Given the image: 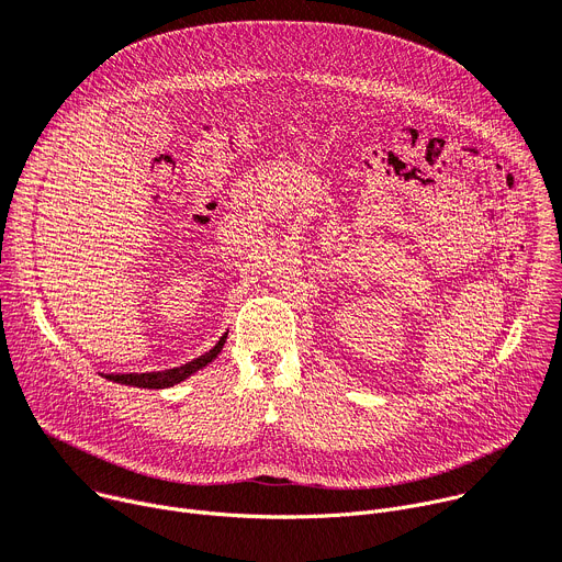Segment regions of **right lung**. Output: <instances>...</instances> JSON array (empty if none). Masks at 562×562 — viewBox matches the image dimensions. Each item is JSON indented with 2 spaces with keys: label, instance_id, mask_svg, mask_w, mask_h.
<instances>
[{
  "label": "right lung",
  "instance_id": "obj_1",
  "mask_svg": "<svg viewBox=\"0 0 562 562\" xmlns=\"http://www.w3.org/2000/svg\"><path fill=\"white\" fill-rule=\"evenodd\" d=\"M226 336H228V334H224V336L220 338V342H217L211 351L201 353L199 359H194V361H190V363H186V366H181V368H172V370H164V372H145V374H108L105 379H110V381H114V383H123V385L147 387V390L172 387V385L186 381L188 376H192L194 372L203 370L209 363H213V361L217 359V356H220L224 342H226Z\"/></svg>",
  "mask_w": 562,
  "mask_h": 562
}]
</instances>
